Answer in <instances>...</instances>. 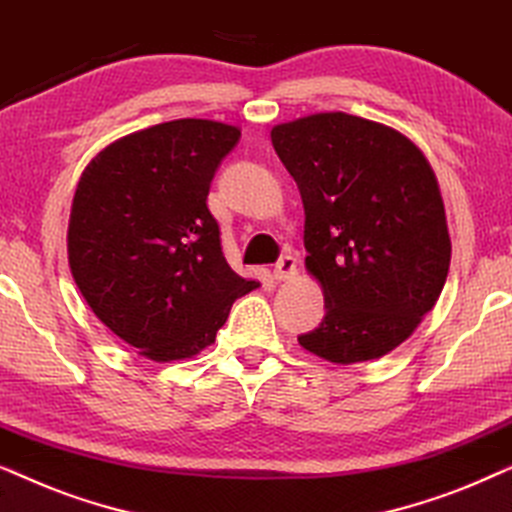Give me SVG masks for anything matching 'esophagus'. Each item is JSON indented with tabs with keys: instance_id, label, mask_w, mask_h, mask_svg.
Instances as JSON below:
<instances>
[{
	"instance_id": "34e87169",
	"label": "esophagus",
	"mask_w": 512,
	"mask_h": 512,
	"mask_svg": "<svg viewBox=\"0 0 512 512\" xmlns=\"http://www.w3.org/2000/svg\"><path fill=\"white\" fill-rule=\"evenodd\" d=\"M296 268H298V261L293 254H284L279 258L277 265H275V277L277 279H291L296 275Z\"/></svg>"
}]
</instances>
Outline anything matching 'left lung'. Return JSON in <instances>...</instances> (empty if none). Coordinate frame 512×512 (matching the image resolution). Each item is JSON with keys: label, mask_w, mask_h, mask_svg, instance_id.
<instances>
[{"label": "left lung", "mask_w": 512, "mask_h": 512, "mask_svg": "<svg viewBox=\"0 0 512 512\" xmlns=\"http://www.w3.org/2000/svg\"><path fill=\"white\" fill-rule=\"evenodd\" d=\"M305 207V268L326 314L300 347L331 363L380 359L433 310L450 270L438 179L417 144L345 111L275 125Z\"/></svg>", "instance_id": "obj_1"}]
</instances>
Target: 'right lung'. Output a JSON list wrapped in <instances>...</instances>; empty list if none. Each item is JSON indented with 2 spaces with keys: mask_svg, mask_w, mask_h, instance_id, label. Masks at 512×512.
I'll return each mask as SVG.
<instances>
[{
  "mask_svg": "<svg viewBox=\"0 0 512 512\" xmlns=\"http://www.w3.org/2000/svg\"><path fill=\"white\" fill-rule=\"evenodd\" d=\"M237 142L235 125L179 118L116 139L81 174L69 268L95 317L146 359H191L258 286L228 265L207 207Z\"/></svg>",
  "mask_w": 512,
  "mask_h": 512,
  "instance_id": "1",
  "label": "right lung"
}]
</instances>
